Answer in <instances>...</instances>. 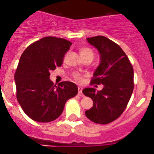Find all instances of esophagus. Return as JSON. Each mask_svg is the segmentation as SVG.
Returning a JSON list of instances; mask_svg holds the SVG:
<instances>
[{
	"label": "esophagus",
	"mask_w": 154,
	"mask_h": 154,
	"mask_svg": "<svg viewBox=\"0 0 154 154\" xmlns=\"http://www.w3.org/2000/svg\"><path fill=\"white\" fill-rule=\"evenodd\" d=\"M78 95H79V96H84V95H83L82 93V88L81 87H79L78 88Z\"/></svg>",
	"instance_id": "1"
}]
</instances>
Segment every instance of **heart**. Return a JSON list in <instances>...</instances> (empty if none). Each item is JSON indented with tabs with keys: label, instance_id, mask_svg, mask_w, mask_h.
<instances>
[{
	"label": "heart",
	"instance_id": "b5f03b06",
	"mask_svg": "<svg viewBox=\"0 0 154 154\" xmlns=\"http://www.w3.org/2000/svg\"><path fill=\"white\" fill-rule=\"evenodd\" d=\"M80 54L81 56H82H82H91L93 57V51L89 48H82L80 50ZM74 77H75V78L76 79H77V80H80L81 79L80 75H78V74H75Z\"/></svg>",
	"mask_w": 154,
	"mask_h": 154
}]
</instances>
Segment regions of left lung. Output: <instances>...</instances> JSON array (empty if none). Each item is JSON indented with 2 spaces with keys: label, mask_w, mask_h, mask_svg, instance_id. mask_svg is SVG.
I'll list each match as a JSON object with an SVG mask.
<instances>
[{
  "label": "left lung",
  "mask_w": 154,
  "mask_h": 154,
  "mask_svg": "<svg viewBox=\"0 0 154 154\" xmlns=\"http://www.w3.org/2000/svg\"><path fill=\"white\" fill-rule=\"evenodd\" d=\"M100 54V63L93 73L92 84H102L101 91L85 88L82 93L93 101L85 115L98 124H109L119 117L126 109L134 88V72L122 49L103 36L87 38Z\"/></svg>",
  "instance_id": "obj_1"
}]
</instances>
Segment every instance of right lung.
<instances>
[{"label": "right lung", "instance_id": "1", "mask_svg": "<svg viewBox=\"0 0 154 154\" xmlns=\"http://www.w3.org/2000/svg\"><path fill=\"white\" fill-rule=\"evenodd\" d=\"M71 42L55 37L43 38L29 45L19 59L14 75L17 98L24 113L38 122H49L61 115L67 100L78 88L72 82L54 85L50 72L63 63Z\"/></svg>", "mask_w": 154, "mask_h": 154}]
</instances>
